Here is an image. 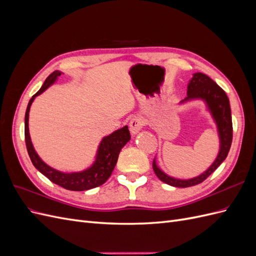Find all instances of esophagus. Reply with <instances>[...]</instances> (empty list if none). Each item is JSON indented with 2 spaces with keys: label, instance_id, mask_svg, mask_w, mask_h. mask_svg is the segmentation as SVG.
<instances>
[{
  "label": "esophagus",
  "instance_id": "obj_1",
  "mask_svg": "<svg viewBox=\"0 0 256 256\" xmlns=\"http://www.w3.org/2000/svg\"><path fill=\"white\" fill-rule=\"evenodd\" d=\"M144 125H145V122L142 118H140V116H134V118H131L129 122L130 132L132 134H136L138 131L143 128Z\"/></svg>",
  "mask_w": 256,
  "mask_h": 256
}]
</instances>
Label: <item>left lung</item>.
<instances>
[{"instance_id":"8db88e82","label":"left lung","mask_w":256,"mask_h":256,"mask_svg":"<svg viewBox=\"0 0 256 256\" xmlns=\"http://www.w3.org/2000/svg\"><path fill=\"white\" fill-rule=\"evenodd\" d=\"M187 88V97L182 100L180 104H184L190 102V100L196 99L203 100L207 106L208 111L210 112L212 116L216 125V129H218L220 150L214 164L204 173L196 177L190 178V180H180V178L168 176L161 168H159L156 159H154L152 168L159 180L170 186L178 188H187L203 182L226 160L232 145V138H233V124H232L230 100L226 92L214 81L209 78L208 76L202 72L193 74Z\"/></svg>"}]
</instances>
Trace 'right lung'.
Masks as SVG:
<instances>
[{
    "label": "right lung",
    "instance_id": "1",
    "mask_svg": "<svg viewBox=\"0 0 256 256\" xmlns=\"http://www.w3.org/2000/svg\"><path fill=\"white\" fill-rule=\"evenodd\" d=\"M60 74L62 72L58 70L53 72L48 78L46 79L40 90L30 99L24 118V136L26 150L34 166L42 174H44L46 177H48L52 182L72 191L90 190L98 187V186H102L108 180V178L111 176L116 166V162H118L120 152L130 140V132L128 126H125L114 131L111 134L104 136L98 146L94 164H92L88 168L84 170V171L65 173L58 171V170L49 166L47 164H44L40 159V157L38 156V154L34 150L32 141H30L28 131V113L34 99L47 90L50 85L56 83V81Z\"/></svg>",
    "mask_w": 256,
    "mask_h": 256
}]
</instances>
